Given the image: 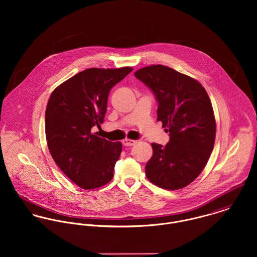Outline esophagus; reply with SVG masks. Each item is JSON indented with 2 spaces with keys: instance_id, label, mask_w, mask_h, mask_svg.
Returning <instances> with one entry per match:
<instances>
[{
  "instance_id": "34e87169",
  "label": "esophagus",
  "mask_w": 257,
  "mask_h": 257,
  "mask_svg": "<svg viewBox=\"0 0 257 257\" xmlns=\"http://www.w3.org/2000/svg\"><path fill=\"white\" fill-rule=\"evenodd\" d=\"M122 145H123L124 147H133V146H135V145H136V141L125 139V140H123V141H122Z\"/></svg>"
}]
</instances>
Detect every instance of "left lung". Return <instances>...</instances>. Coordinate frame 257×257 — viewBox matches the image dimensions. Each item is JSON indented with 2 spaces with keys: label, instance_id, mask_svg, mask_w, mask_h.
Here are the masks:
<instances>
[{
  "label": "left lung",
  "instance_id": "obj_1",
  "mask_svg": "<svg viewBox=\"0 0 257 257\" xmlns=\"http://www.w3.org/2000/svg\"><path fill=\"white\" fill-rule=\"evenodd\" d=\"M135 76L154 94L157 120L170 136L165 147L151 144L147 179L167 190L184 188L200 175L214 148L216 120L211 100L197 80L167 66L144 67Z\"/></svg>",
  "mask_w": 257,
  "mask_h": 257
}]
</instances>
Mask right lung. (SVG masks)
<instances>
[{
	"mask_svg": "<svg viewBox=\"0 0 257 257\" xmlns=\"http://www.w3.org/2000/svg\"><path fill=\"white\" fill-rule=\"evenodd\" d=\"M132 67L90 68L59 85L50 95L45 110V136L50 154L74 183L95 189L109 183L122 146L99 138L107 111L110 89Z\"/></svg>",
	"mask_w": 257,
	"mask_h": 257,
	"instance_id": "add662e5",
	"label": "right lung"
}]
</instances>
